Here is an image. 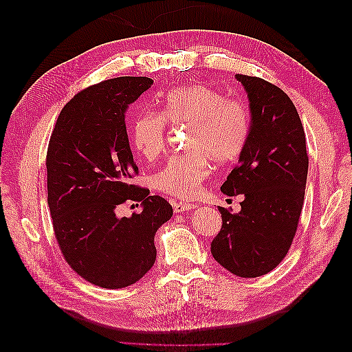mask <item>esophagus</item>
<instances>
[{
    "mask_svg": "<svg viewBox=\"0 0 352 352\" xmlns=\"http://www.w3.org/2000/svg\"><path fill=\"white\" fill-rule=\"evenodd\" d=\"M197 206L192 204V202H186V201H180V202H176V204L173 206V210L175 212H184V211H189V210H194Z\"/></svg>",
    "mask_w": 352,
    "mask_h": 352,
    "instance_id": "34e87169",
    "label": "esophagus"
}]
</instances>
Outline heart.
Masks as SVG:
<instances>
[{
    "instance_id": "1",
    "label": "heart",
    "mask_w": 352,
    "mask_h": 352,
    "mask_svg": "<svg viewBox=\"0 0 352 352\" xmlns=\"http://www.w3.org/2000/svg\"><path fill=\"white\" fill-rule=\"evenodd\" d=\"M166 124L188 126L184 148L154 175L160 192L177 198L195 195L210 164L228 167L243 153L251 133V110L241 98H228L206 83H190L166 94L157 111L138 114L131 124L133 150L146 160L162 154Z\"/></svg>"
}]
</instances>
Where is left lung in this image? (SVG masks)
Listing matches in <instances>:
<instances>
[{
    "label": "left lung",
    "mask_w": 352,
    "mask_h": 352,
    "mask_svg": "<svg viewBox=\"0 0 352 352\" xmlns=\"http://www.w3.org/2000/svg\"><path fill=\"white\" fill-rule=\"evenodd\" d=\"M248 92V144L221 185L243 194L239 212L219 207L221 229L211 242L214 260L239 278H258L278 267L300 223L308 173L305 132L294 102L276 85L236 74Z\"/></svg>",
    "instance_id": "obj_1"
}]
</instances>
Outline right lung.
Returning a JSON list of instances; mask_svg holds the SVG:
<instances>
[{
    "instance_id": "obj_1",
    "label": "right lung",
    "mask_w": 352,
    "mask_h": 352,
    "mask_svg": "<svg viewBox=\"0 0 352 352\" xmlns=\"http://www.w3.org/2000/svg\"><path fill=\"white\" fill-rule=\"evenodd\" d=\"M153 79L122 76L82 89L63 107L47 151L52 229L80 278L105 289L136 283L155 263L154 235L173 216L163 197L132 185L138 166L124 117ZM127 200L143 210L115 214Z\"/></svg>"
}]
</instances>
